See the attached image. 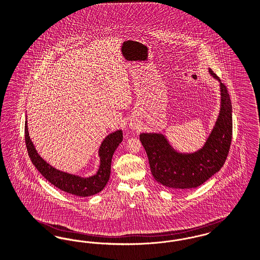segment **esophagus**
I'll use <instances>...</instances> for the list:
<instances>
[{
	"instance_id": "obj_1",
	"label": "esophagus",
	"mask_w": 260,
	"mask_h": 260,
	"mask_svg": "<svg viewBox=\"0 0 260 260\" xmlns=\"http://www.w3.org/2000/svg\"><path fill=\"white\" fill-rule=\"evenodd\" d=\"M133 128H136V126H135V125H133Z\"/></svg>"
}]
</instances>
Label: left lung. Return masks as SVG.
<instances>
[{"instance_id":"8db88e82","label":"left lung","mask_w":260,"mask_h":260,"mask_svg":"<svg viewBox=\"0 0 260 260\" xmlns=\"http://www.w3.org/2000/svg\"><path fill=\"white\" fill-rule=\"evenodd\" d=\"M211 77L220 82V111L204 145L198 151H177L162 134L143 133L140 141L148 156L154 179L173 189L196 188L223 167L231 145L233 120L232 103L226 86L209 69Z\"/></svg>"}]
</instances>
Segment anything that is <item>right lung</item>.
I'll return each instance as SVG.
<instances>
[{"label":"right lung","mask_w":260,"mask_h":260,"mask_svg":"<svg viewBox=\"0 0 260 260\" xmlns=\"http://www.w3.org/2000/svg\"><path fill=\"white\" fill-rule=\"evenodd\" d=\"M25 144L30 157L31 161L40 174L48 182L60 188L62 191L77 196V197H90L100 192L106 185L111 174V162L113 154L122 141V129L116 131L108 135L102 141L99 148L100 165L95 175L88 178H83L77 175L69 174L52 167L49 163L36 151L33 142L31 141L27 121L25 122Z\"/></svg>","instance_id":"right-lung-1"}]
</instances>
